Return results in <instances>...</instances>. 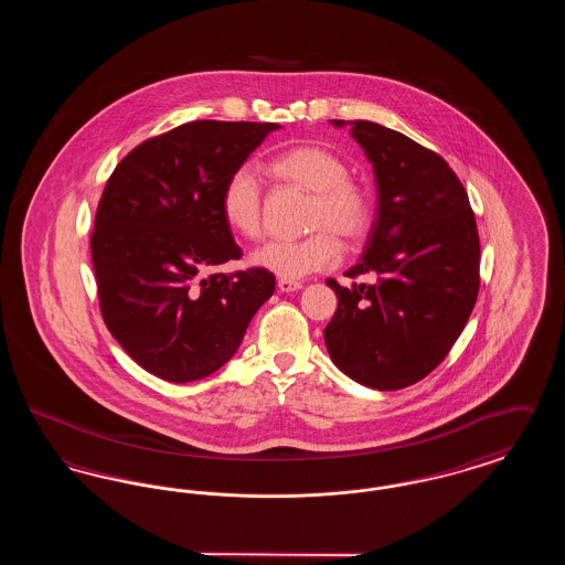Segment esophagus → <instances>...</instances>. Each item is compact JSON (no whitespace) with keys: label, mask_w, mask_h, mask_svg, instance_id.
I'll return each mask as SVG.
<instances>
[{"label":"esophagus","mask_w":565,"mask_h":565,"mask_svg":"<svg viewBox=\"0 0 565 565\" xmlns=\"http://www.w3.org/2000/svg\"><path fill=\"white\" fill-rule=\"evenodd\" d=\"M302 284L300 281H292V279H277V290L279 292H296L300 290Z\"/></svg>","instance_id":"esophagus-1"}]
</instances>
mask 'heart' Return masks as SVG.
I'll list each match as a JSON object with an SVG mask.
<instances>
[{"mask_svg":"<svg viewBox=\"0 0 565 565\" xmlns=\"http://www.w3.org/2000/svg\"><path fill=\"white\" fill-rule=\"evenodd\" d=\"M270 173L296 189L311 192L307 231L300 242H269L252 254V265L281 279H302L311 273L330 269L341 258L343 243L360 242L373 220V201L364 184L350 178V164L337 152L316 146H292L269 162ZM220 210L226 224L245 239L265 233V194L256 171L249 164L237 167L224 182Z\"/></svg>","mask_w":565,"mask_h":565,"instance_id":"heart-1","label":"heart"}]
</instances>
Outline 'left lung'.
Masks as SVG:
<instances>
[{
  "instance_id": "1",
  "label": "left lung",
  "mask_w": 565,
  "mask_h": 565,
  "mask_svg": "<svg viewBox=\"0 0 565 565\" xmlns=\"http://www.w3.org/2000/svg\"><path fill=\"white\" fill-rule=\"evenodd\" d=\"M350 125L373 162L379 203L366 252L348 275L373 273L376 281H326L339 307L323 341L339 371L394 392L430 375L468 322L479 295V231L443 157L376 122Z\"/></svg>"
}]
</instances>
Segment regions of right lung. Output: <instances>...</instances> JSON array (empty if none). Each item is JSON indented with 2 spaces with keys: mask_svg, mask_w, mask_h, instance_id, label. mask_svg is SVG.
Returning <instances> with one entry per match:
<instances>
[{
  "mask_svg": "<svg viewBox=\"0 0 565 565\" xmlns=\"http://www.w3.org/2000/svg\"><path fill=\"white\" fill-rule=\"evenodd\" d=\"M277 129L192 120L139 143L109 175L90 235L99 307L148 373L171 383L212 375L275 292L269 270L205 273L242 258L220 194Z\"/></svg>",
  "mask_w": 565,
  "mask_h": 565,
  "instance_id": "right-lung-1",
  "label": "right lung"
}]
</instances>
